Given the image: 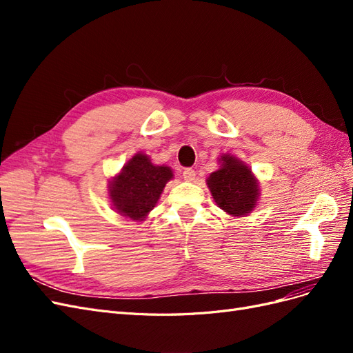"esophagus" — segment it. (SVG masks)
Listing matches in <instances>:
<instances>
[{"instance_id":"esophagus-1","label":"esophagus","mask_w":353,"mask_h":353,"mask_svg":"<svg viewBox=\"0 0 353 353\" xmlns=\"http://www.w3.org/2000/svg\"><path fill=\"white\" fill-rule=\"evenodd\" d=\"M183 176L185 181H194L196 179V170L193 168H185L183 170Z\"/></svg>"}]
</instances>
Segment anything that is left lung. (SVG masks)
I'll return each instance as SVG.
<instances>
[{"label": "left lung", "instance_id": "8db88e82", "mask_svg": "<svg viewBox=\"0 0 353 353\" xmlns=\"http://www.w3.org/2000/svg\"><path fill=\"white\" fill-rule=\"evenodd\" d=\"M216 205L232 216H243L253 210L259 197L258 181L252 170L230 154L222 156V166L208 178Z\"/></svg>", "mask_w": 353, "mask_h": 353}]
</instances>
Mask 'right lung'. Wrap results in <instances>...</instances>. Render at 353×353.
Returning a JSON list of instances; mask_svg holds the SVG:
<instances>
[{
    "label": "right lung",
    "mask_w": 353,
    "mask_h": 353,
    "mask_svg": "<svg viewBox=\"0 0 353 353\" xmlns=\"http://www.w3.org/2000/svg\"><path fill=\"white\" fill-rule=\"evenodd\" d=\"M172 176L170 168L154 166L145 154H135L110 184L114 209L126 218L143 221L156 206L166 183Z\"/></svg>",
    "instance_id": "obj_1"
}]
</instances>
